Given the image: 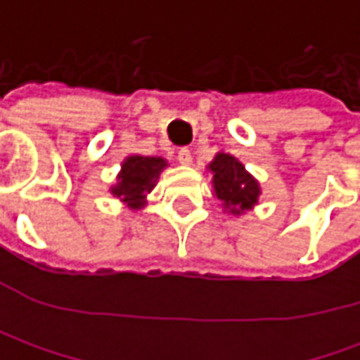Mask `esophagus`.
Returning <instances> with one entry per match:
<instances>
[{"label": "esophagus", "instance_id": "esophagus-1", "mask_svg": "<svg viewBox=\"0 0 360 360\" xmlns=\"http://www.w3.org/2000/svg\"><path fill=\"white\" fill-rule=\"evenodd\" d=\"M178 162L184 164V166H190L192 164V152L188 148H180L178 150Z\"/></svg>", "mask_w": 360, "mask_h": 360}]
</instances>
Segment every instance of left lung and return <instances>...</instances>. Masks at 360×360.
Instances as JSON below:
<instances>
[{
	"instance_id": "1",
	"label": "left lung",
	"mask_w": 360,
	"mask_h": 360,
	"mask_svg": "<svg viewBox=\"0 0 360 360\" xmlns=\"http://www.w3.org/2000/svg\"><path fill=\"white\" fill-rule=\"evenodd\" d=\"M210 172L214 174L212 186L218 200L232 214H242L258 202L260 186L238 160L230 154L218 152L210 162Z\"/></svg>"
}]
</instances>
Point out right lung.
Instances as JSON below:
<instances>
[{"label":"right lung","instance_id":"right-lung-1","mask_svg":"<svg viewBox=\"0 0 360 360\" xmlns=\"http://www.w3.org/2000/svg\"><path fill=\"white\" fill-rule=\"evenodd\" d=\"M166 168L164 158H144V156H130L122 164V172L118 174V184L112 186V194L120 200L126 202L131 210L144 208L146 194L154 188L160 172Z\"/></svg>","mask_w":360,"mask_h":360}]
</instances>
